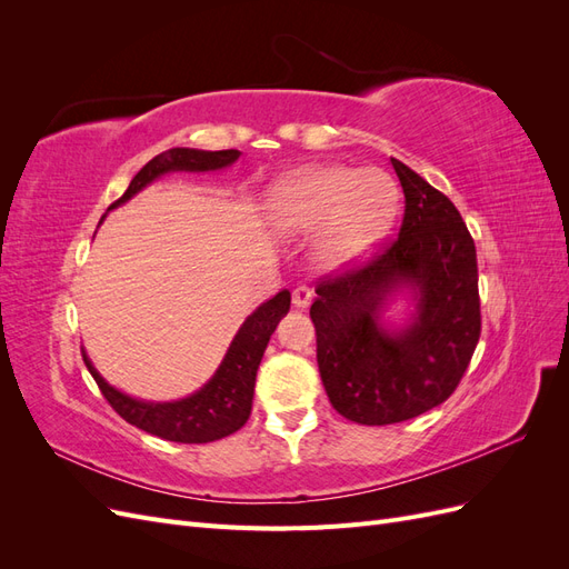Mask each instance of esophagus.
I'll use <instances>...</instances> for the list:
<instances>
[{
	"instance_id": "esophagus-1",
	"label": "esophagus",
	"mask_w": 569,
	"mask_h": 569,
	"mask_svg": "<svg viewBox=\"0 0 569 569\" xmlns=\"http://www.w3.org/2000/svg\"><path fill=\"white\" fill-rule=\"evenodd\" d=\"M313 301V289L306 287V284H299L295 291H291V303H295V308H308Z\"/></svg>"
}]
</instances>
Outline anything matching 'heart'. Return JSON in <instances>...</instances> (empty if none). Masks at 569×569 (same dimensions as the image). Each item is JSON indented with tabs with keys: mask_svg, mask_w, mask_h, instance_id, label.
<instances>
[{
	"mask_svg": "<svg viewBox=\"0 0 569 569\" xmlns=\"http://www.w3.org/2000/svg\"><path fill=\"white\" fill-rule=\"evenodd\" d=\"M401 189L385 170L320 166L297 170L270 189L268 213L287 234H313L325 270H343L368 253L393 228Z\"/></svg>",
	"mask_w": 569,
	"mask_h": 569,
	"instance_id": "b5f03b06",
	"label": "heart"
}]
</instances>
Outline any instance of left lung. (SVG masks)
<instances>
[{"label":"left lung","instance_id":"1","mask_svg":"<svg viewBox=\"0 0 569 569\" xmlns=\"http://www.w3.org/2000/svg\"><path fill=\"white\" fill-rule=\"evenodd\" d=\"M406 197L399 239L318 284L311 320L330 403L358 425H393L443 403L479 341L477 251L451 199L391 159ZM396 300L401 319L388 316Z\"/></svg>","mask_w":569,"mask_h":569}]
</instances>
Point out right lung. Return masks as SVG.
Segmentation results:
<instances>
[{
    "mask_svg": "<svg viewBox=\"0 0 569 569\" xmlns=\"http://www.w3.org/2000/svg\"><path fill=\"white\" fill-rule=\"evenodd\" d=\"M242 151L237 149H222V151H203V149H189L176 147L168 149L159 157H153L140 173H137L126 194L109 206V211L123 206L134 194H140L147 184L159 180L168 173H209V170H222L232 166ZM107 211V213H109ZM104 220V218H101ZM291 303V295L282 289L270 301L261 303L256 311L242 322L230 347L222 356L218 370L211 375L194 393L184 396L178 401H144L134 399V396L116 389L109 385L99 370L92 366V360L82 347V360L88 366L94 382L99 385L104 399L113 406L120 418L130 425L144 429V432L161 437L166 441L178 443H209L222 437L234 435L242 429L251 416L253 403V385L256 372L261 366V358L270 341L274 327L287 316Z\"/></svg>",
    "mask_w": 569,
    "mask_h": 569,
    "instance_id": "1",
    "label": "right lung"
}]
</instances>
